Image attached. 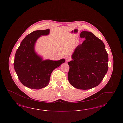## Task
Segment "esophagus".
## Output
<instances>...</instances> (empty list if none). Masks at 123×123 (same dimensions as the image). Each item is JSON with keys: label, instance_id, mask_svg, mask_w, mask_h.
Returning a JSON list of instances; mask_svg holds the SVG:
<instances>
[{"label": "esophagus", "instance_id": "esophagus-1", "mask_svg": "<svg viewBox=\"0 0 123 123\" xmlns=\"http://www.w3.org/2000/svg\"><path fill=\"white\" fill-rule=\"evenodd\" d=\"M70 60V58L69 57H66L65 58V61H66V62H68Z\"/></svg>", "mask_w": 123, "mask_h": 123}]
</instances>
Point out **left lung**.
Returning <instances> with one entry per match:
<instances>
[{
	"label": "left lung",
	"instance_id": "obj_1",
	"mask_svg": "<svg viewBox=\"0 0 123 123\" xmlns=\"http://www.w3.org/2000/svg\"><path fill=\"white\" fill-rule=\"evenodd\" d=\"M80 37L85 40L71 55L68 78L74 88L86 90L97 86L103 80L108 69V56L103 41L92 33L82 31Z\"/></svg>",
	"mask_w": 123,
	"mask_h": 123
}]
</instances>
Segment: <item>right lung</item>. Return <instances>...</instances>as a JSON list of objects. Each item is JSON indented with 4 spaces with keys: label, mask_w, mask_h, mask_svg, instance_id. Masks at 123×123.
<instances>
[{
    "label": "right lung",
    "mask_w": 123,
    "mask_h": 123,
    "mask_svg": "<svg viewBox=\"0 0 123 123\" xmlns=\"http://www.w3.org/2000/svg\"><path fill=\"white\" fill-rule=\"evenodd\" d=\"M49 33L50 29L34 31L24 38L16 51L14 69L20 82L27 88L40 89L47 87L52 71L65 62L64 59L43 60L35 52L37 40Z\"/></svg>",
    "instance_id": "obj_1"
}]
</instances>
